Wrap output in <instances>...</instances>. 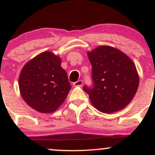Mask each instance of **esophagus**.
Returning a JSON list of instances; mask_svg holds the SVG:
<instances>
[{"mask_svg": "<svg viewBox=\"0 0 155 155\" xmlns=\"http://www.w3.org/2000/svg\"><path fill=\"white\" fill-rule=\"evenodd\" d=\"M83 85V81L82 80H79V81H76L74 83V87H81Z\"/></svg>", "mask_w": 155, "mask_h": 155, "instance_id": "esophagus-1", "label": "esophagus"}]
</instances>
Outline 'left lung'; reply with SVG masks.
I'll use <instances>...</instances> for the list:
<instances>
[{
  "label": "left lung",
  "instance_id": "1",
  "mask_svg": "<svg viewBox=\"0 0 155 155\" xmlns=\"http://www.w3.org/2000/svg\"><path fill=\"white\" fill-rule=\"evenodd\" d=\"M93 87H83L92 104L103 113L122 109L132 101L139 77L132 60L119 49L100 46L87 53Z\"/></svg>",
  "mask_w": 155,
  "mask_h": 155
}]
</instances>
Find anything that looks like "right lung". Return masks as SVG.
<instances>
[{
    "mask_svg": "<svg viewBox=\"0 0 155 155\" xmlns=\"http://www.w3.org/2000/svg\"><path fill=\"white\" fill-rule=\"evenodd\" d=\"M61 59L51 51H44L22 68L19 87L24 101L41 113H52L66 98L71 86Z\"/></svg>",
    "mask_w": 155,
    "mask_h": 155,
    "instance_id": "obj_1",
    "label": "right lung"
}]
</instances>
